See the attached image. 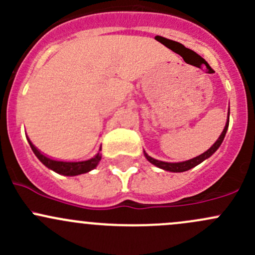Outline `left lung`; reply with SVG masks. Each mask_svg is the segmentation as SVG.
I'll return each mask as SVG.
<instances>
[{"label":"left lung","instance_id":"8db88e82","mask_svg":"<svg viewBox=\"0 0 255 255\" xmlns=\"http://www.w3.org/2000/svg\"><path fill=\"white\" fill-rule=\"evenodd\" d=\"M228 125H230V112H228V120H227V123H226L225 129H223V132L221 133L220 138H218V139L216 140V143L213 144V145L211 146V148L208 149L207 151L202 153L201 155L196 156V158L190 159V160L182 161V163H165V161H160V160H156V159L151 158V156H149L148 154L145 153V151H144V155H145V158L148 159V161H150L151 164L156 165V166H158V168L164 169V170L173 171V173H182V171L190 170V169H192V168H194V166L199 165L200 163H202V161H204L205 159L210 158V156L212 155V154L215 153V151L217 150L218 148H220V145H221V144H222L223 139H225L226 132H227V129H228Z\"/></svg>","mask_w":255,"mask_h":255}]
</instances>
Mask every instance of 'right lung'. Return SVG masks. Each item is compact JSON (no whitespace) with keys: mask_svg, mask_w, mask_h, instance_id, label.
Listing matches in <instances>:
<instances>
[{"mask_svg":"<svg viewBox=\"0 0 255 255\" xmlns=\"http://www.w3.org/2000/svg\"><path fill=\"white\" fill-rule=\"evenodd\" d=\"M29 142L30 148H32L33 153L37 155V158L44 164L45 166L51 170H54L55 173L61 174V175H66V176H74V175H80V174L87 173V171L92 170V169L96 168L97 164L100 163L101 160V155L97 154L95 158L90 159V160L86 161H58V160H53V159L48 158V156L43 155L32 143L30 140Z\"/></svg>","mask_w":255,"mask_h":255,"instance_id":"1","label":"right lung"}]
</instances>
